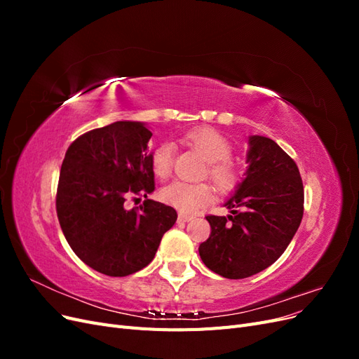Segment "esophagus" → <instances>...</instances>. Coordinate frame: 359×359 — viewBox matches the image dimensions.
Here are the masks:
<instances>
[{"label": "esophagus", "mask_w": 359, "mask_h": 359, "mask_svg": "<svg viewBox=\"0 0 359 359\" xmlns=\"http://www.w3.org/2000/svg\"><path fill=\"white\" fill-rule=\"evenodd\" d=\"M193 219V215H190V214H178V220L180 222H190Z\"/></svg>", "instance_id": "34e87169"}]
</instances>
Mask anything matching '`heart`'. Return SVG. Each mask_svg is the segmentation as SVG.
<instances>
[{"instance_id": "1", "label": "heart", "mask_w": 359, "mask_h": 359, "mask_svg": "<svg viewBox=\"0 0 359 359\" xmlns=\"http://www.w3.org/2000/svg\"><path fill=\"white\" fill-rule=\"evenodd\" d=\"M186 140L198 149L201 156L208 161V175L214 181L217 189L222 191L233 190L240 182V170L227 158L232 154V147L222 133L214 128H196L186 135ZM173 147L161 144L157 147L151 157L154 175L160 180H166L172 173ZM214 196L210 184L206 182H186L175 181L161 190V199L181 212H193Z\"/></svg>"}]
</instances>
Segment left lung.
<instances>
[{
    "label": "left lung",
    "instance_id": "1",
    "mask_svg": "<svg viewBox=\"0 0 359 359\" xmlns=\"http://www.w3.org/2000/svg\"><path fill=\"white\" fill-rule=\"evenodd\" d=\"M245 178L224 202L227 217L208 215L210 238L199 245L202 262L224 278H245L285 253L304 214L297 163L273 139L250 136Z\"/></svg>",
    "mask_w": 359,
    "mask_h": 359
}]
</instances>
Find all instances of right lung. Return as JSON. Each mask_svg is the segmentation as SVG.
I'll return each instance as SVG.
<instances>
[{"instance_id": "add662e5", "label": "right lung", "mask_w": 359, "mask_h": 359, "mask_svg": "<svg viewBox=\"0 0 359 359\" xmlns=\"http://www.w3.org/2000/svg\"><path fill=\"white\" fill-rule=\"evenodd\" d=\"M153 133L145 123L116 121L79 136L62 160L57 215L64 236L83 264L111 277L137 273L154 259L177 211L145 199L127 210L128 194L154 191Z\"/></svg>"}]
</instances>
